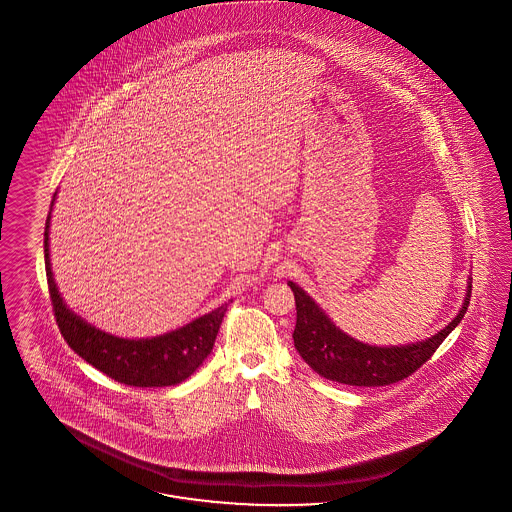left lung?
I'll return each instance as SVG.
<instances>
[{
	"mask_svg": "<svg viewBox=\"0 0 512 512\" xmlns=\"http://www.w3.org/2000/svg\"><path fill=\"white\" fill-rule=\"evenodd\" d=\"M289 287L295 295L297 324L293 343L301 358L318 375L352 387H385L398 383L421 368L436 348L444 343L453 328L463 320L471 301L472 282L463 308L450 326L438 331L423 343L408 347H369L354 341L329 322L328 316L293 282Z\"/></svg>",
	"mask_w": 512,
	"mask_h": 512,
	"instance_id": "obj_1",
	"label": "left lung"
}]
</instances>
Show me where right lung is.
I'll return each mask as SVG.
<instances>
[{
	"label": "right lung",
	"instance_id": "add662e5",
	"mask_svg": "<svg viewBox=\"0 0 512 512\" xmlns=\"http://www.w3.org/2000/svg\"><path fill=\"white\" fill-rule=\"evenodd\" d=\"M49 219L51 215H47L43 232L47 286L55 320L68 347L93 368L103 371L106 377L122 385L143 389L183 383L204 364L213 350L228 305L205 314L184 328L154 339L131 341L91 328L66 308L55 286L49 265Z\"/></svg>",
	"mask_w": 512,
	"mask_h": 512
}]
</instances>
